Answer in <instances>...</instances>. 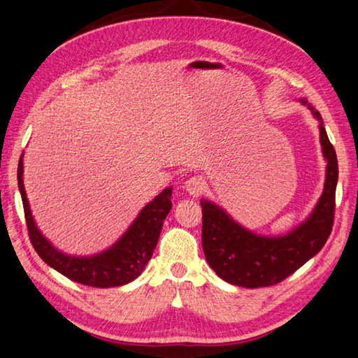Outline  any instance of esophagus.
Masks as SVG:
<instances>
[{"label":"esophagus","instance_id":"1","mask_svg":"<svg viewBox=\"0 0 358 358\" xmlns=\"http://www.w3.org/2000/svg\"><path fill=\"white\" fill-rule=\"evenodd\" d=\"M184 188H185V192H187L189 196L197 197V196H201V194L203 193V189H205V182H203V180H202V178H199V176L189 178V179L185 182Z\"/></svg>","mask_w":358,"mask_h":358}]
</instances>
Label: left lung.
<instances>
[{
  "label": "left lung",
  "mask_w": 358,
  "mask_h": 358,
  "mask_svg": "<svg viewBox=\"0 0 358 358\" xmlns=\"http://www.w3.org/2000/svg\"><path fill=\"white\" fill-rule=\"evenodd\" d=\"M320 122V144L327 161L324 188L305 222L283 236H262L241 224L208 199L202 206V246L205 259L220 279L243 288L271 287L296 273L327 243L334 224L338 164L320 113L308 104Z\"/></svg>",
  "instance_id": "1"
}]
</instances>
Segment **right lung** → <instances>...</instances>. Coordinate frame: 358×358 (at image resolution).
Instances as JSON below:
<instances>
[{"label": "right lung", "mask_w": 358, "mask_h": 358, "mask_svg": "<svg viewBox=\"0 0 358 358\" xmlns=\"http://www.w3.org/2000/svg\"><path fill=\"white\" fill-rule=\"evenodd\" d=\"M22 157L18 164V188L21 193L24 214H26L30 242L38 256L47 265L57 269L67 279L94 288L122 287L133 282L144 271L159 241L164 219L171 210L173 188H165L152 202L141 210L129 229L110 248L93 256H70L45 239L31 216L29 199L24 188Z\"/></svg>", "instance_id": "obj_1"}]
</instances>
